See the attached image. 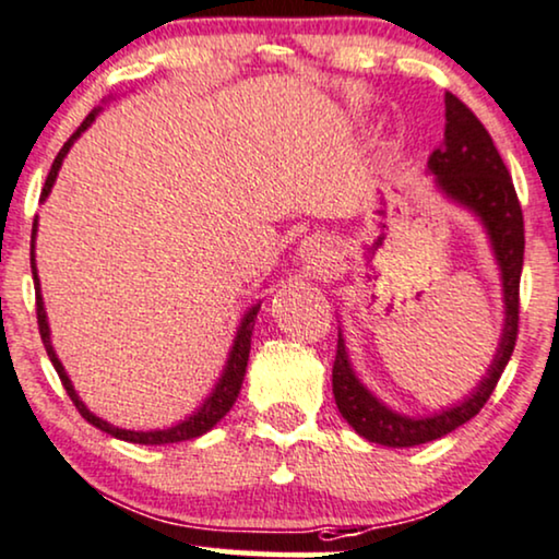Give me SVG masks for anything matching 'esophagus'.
I'll use <instances>...</instances> for the list:
<instances>
[{
  "mask_svg": "<svg viewBox=\"0 0 559 559\" xmlns=\"http://www.w3.org/2000/svg\"><path fill=\"white\" fill-rule=\"evenodd\" d=\"M300 259H302V264L310 266V270H318V266H323L331 259L329 243H325L323 238H316V236L306 238V241L300 243Z\"/></svg>",
  "mask_w": 559,
  "mask_h": 559,
  "instance_id": "34e87169",
  "label": "esophagus"
}]
</instances>
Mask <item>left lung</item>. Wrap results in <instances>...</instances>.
<instances>
[{"instance_id": "obj_1", "label": "left lung", "mask_w": 559, "mask_h": 559, "mask_svg": "<svg viewBox=\"0 0 559 559\" xmlns=\"http://www.w3.org/2000/svg\"><path fill=\"white\" fill-rule=\"evenodd\" d=\"M447 126L444 141L429 156V169L437 174V185L449 198L480 215L496 249V259L503 274L506 295V329L501 349L488 369V377L477 385L465 403L441 411L437 416L408 418L382 405L352 372L344 338L338 336L336 359H333V397L349 426L367 441L385 447H416L447 437L456 426L467 424L490 401L492 390L509 365L519 336V285L524 266V213L496 143L477 115L447 92Z\"/></svg>"}]
</instances>
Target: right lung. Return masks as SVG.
I'll list each match as a JSON object with an SVG mask.
<instances>
[{"mask_svg": "<svg viewBox=\"0 0 559 559\" xmlns=\"http://www.w3.org/2000/svg\"><path fill=\"white\" fill-rule=\"evenodd\" d=\"M94 115H97V110H92L90 115H86V120L82 122V126L76 128V133L69 138L67 143H63V148L58 151V156L53 158V166H50L48 177H46V187H43L40 192V200L48 198L50 187H53L56 182V174L58 169H61V162L63 156L69 154L71 143L76 141L79 135L84 133L86 128L92 126ZM35 228H38V221L33 223V238H35ZM31 264H33V282H35V316H38V331H40V338H43V346H46L48 357L50 361H53L56 372L58 377H61L63 388H67V393L71 401H74L76 411L82 413V416L90 421L92 426H97V429H103L105 433H110V437L115 439H122V441H133V444H177V441H187V439H198L202 437V433L213 429V426L221 421L226 413L234 408L236 397L238 393H241V385H243V374H246V365H249V352H251V331H253V321H257V313H259V306H253L249 313L243 316L241 325H238V333H236V342H234V349H230V357H228V365L226 369H223L221 380H217V385L213 393H210V397L205 403L200 405L198 411L192 413L190 418L182 424L171 426V429H162V431H128V429H118V426L107 424L103 421V418H97L94 413L86 411V405L79 401L76 390L71 388V380L67 377V372H63L61 361H58L53 346H50V331H48V321H46V308H43V297H40V282H38V272H35V243H31Z\"/></svg>", "mask_w": 559, "mask_h": 559, "instance_id": "1", "label": "right lung"}]
</instances>
